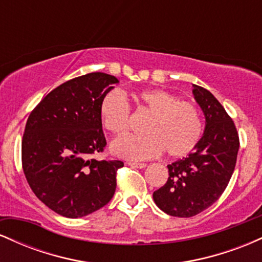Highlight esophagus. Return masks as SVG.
<instances>
[{"label": "esophagus", "mask_w": 262, "mask_h": 262, "mask_svg": "<svg viewBox=\"0 0 262 262\" xmlns=\"http://www.w3.org/2000/svg\"><path fill=\"white\" fill-rule=\"evenodd\" d=\"M129 166H133V167H138V169H144V167H146V164H144V162H135V161H129L128 162Z\"/></svg>", "instance_id": "obj_1"}]
</instances>
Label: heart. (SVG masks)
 I'll return each instance as SVG.
<instances>
[{
  "mask_svg": "<svg viewBox=\"0 0 262 262\" xmlns=\"http://www.w3.org/2000/svg\"><path fill=\"white\" fill-rule=\"evenodd\" d=\"M138 112L150 113L144 135H127L111 144V151L119 158L146 160L166 151L170 158H183L192 151L203 133V121L194 103L180 101L177 96L160 89L133 93ZM98 116L106 130L113 135L128 132L130 108L124 95L117 90L102 96Z\"/></svg>",
  "mask_w": 262,
  "mask_h": 262,
  "instance_id": "obj_1",
  "label": "heart"
}]
</instances>
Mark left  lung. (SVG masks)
Masks as SVG:
<instances>
[{
	"mask_svg": "<svg viewBox=\"0 0 262 262\" xmlns=\"http://www.w3.org/2000/svg\"><path fill=\"white\" fill-rule=\"evenodd\" d=\"M192 93L206 118L203 135L187 158L167 165L169 179L152 193L156 206L172 217H193L222 196L239 150L235 124L217 98L197 85Z\"/></svg>",
	"mask_w": 262,
	"mask_h": 262,
	"instance_id": "obj_1",
	"label": "left lung"
}]
</instances>
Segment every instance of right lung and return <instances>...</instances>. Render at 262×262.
Here are the masks:
<instances>
[{
    "mask_svg": "<svg viewBox=\"0 0 262 262\" xmlns=\"http://www.w3.org/2000/svg\"><path fill=\"white\" fill-rule=\"evenodd\" d=\"M118 82L104 73L75 77L48 93L29 114L23 171L35 196L62 217H85L112 200L117 170L124 164L92 155L107 144L100 101Z\"/></svg>",
    "mask_w": 262,
    "mask_h": 262,
    "instance_id": "obj_1",
    "label": "right lung"
}]
</instances>
